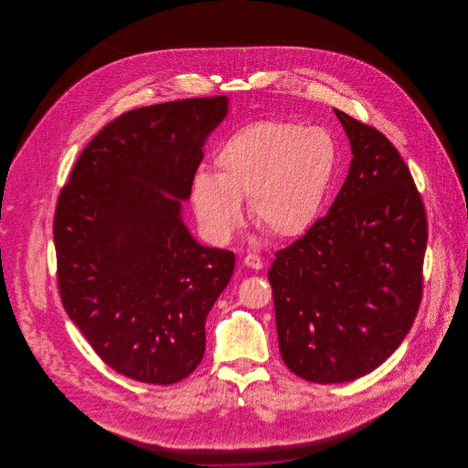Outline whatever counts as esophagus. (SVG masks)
I'll use <instances>...</instances> for the list:
<instances>
[{
    "label": "esophagus",
    "instance_id": "1",
    "mask_svg": "<svg viewBox=\"0 0 468 468\" xmlns=\"http://www.w3.org/2000/svg\"><path fill=\"white\" fill-rule=\"evenodd\" d=\"M244 264H246L248 268L256 269V271L262 269V266H264L262 259L259 258L258 254H248V256L244 258Z\"/></svg>",
    "mask_w": 468,
    "mask_h": 468
}]
</instances>
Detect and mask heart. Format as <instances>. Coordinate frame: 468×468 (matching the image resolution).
Returning a JSON list of instances; mask_svg holds the SVG:
<instances>
[{"label": "heart", "instance_id": "heart-1", "mask_svg": "<svg viewBox=\"0 0 468 468\" xmlns=\"http://www.w3.org/2000/svg\"><path fill=\"white\" fill-rule=\"evenodd\" d=\"M218 174L200 169L190 184V200L204 234L226 242L242 222V199L250 219L272 238L301 236L326 199L338 164V147L328 130L292 122H258L220 145Z\"/></svg>", "mask_w": 468, "mask_h": 468}]
</instances>
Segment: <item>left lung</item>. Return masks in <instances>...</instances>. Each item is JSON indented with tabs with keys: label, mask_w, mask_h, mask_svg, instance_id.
I'll list each match as a JSON object with an SVG mask.
<instances>
[{
	"label": "left lung",
	"mask_w": 468,
	"mask_h": 468,
	"mask_svg": "<svg viewBox=\"0 0 468 468\" xmlns=\"http://www.w3.org/2000/svg\"><path fill=\"white\" fill-rule=\"evenodd\" d=\"M351 145L329 212L269 269L279 351L294 375L346 383L393 355L423 291L427 212L405 160L379 130L335 109Z\"/></svg>",
	"instance_id": "1"
}]
</instances>
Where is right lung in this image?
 <instances>
[{
	"instance_id": "obj_1",
	"label": "right lung",
	"mask_w": 468,
	"mask_h": 468,
	"mask_svg": "<svg viewBox=\"0 0 468 468\" xmlns=\"http://www.w3.org/2000/svg\"><path fill=\"white\" fill-rule=\"evenodd\" d=\"M228 103L219 95L125 112L80 154L58 196L63 308L127 378L172 385L204 356L206 318L236 258L199 244L180 212Z\"/></svg>"
}]
</instances>
